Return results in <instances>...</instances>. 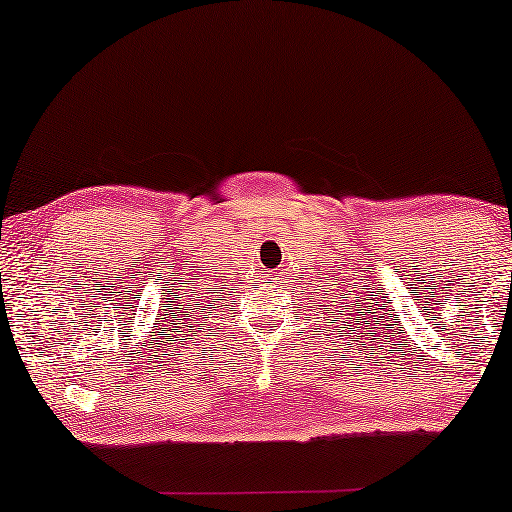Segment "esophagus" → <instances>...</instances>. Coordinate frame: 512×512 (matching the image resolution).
I'll use <instances>...</instances> for the list:
<instances>
[{
	"label": "esophagus",
	"instance_id": "esophagus-1",
	"mask_svg": "<svg viewBox=\"0 0 512 512\" xmlns=\"http://www.w3.org/2000/svg\"><path fill=\"white\" fill-rule=\"evenodd\" d=\"M268 279H270V282H275V284H277V279H279V275H277V272H272V275H270Z\"/></svg>",
	"mask_w": 512,
	"mask_h": 512
}]
</instances>
